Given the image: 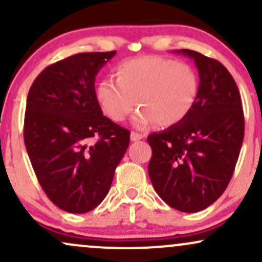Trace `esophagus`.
I'll list each match as a JSON object with an SVG mask.
<instances>
[{
  "label": "esophagus",
  "instance_id": "34e87169",
  "mask_svg": "<svg viewBox=\"0 0 262 262\" xmlns=\"http://www.w3.org/2000/svg\"><path fill=\"white\" fill-rule=\"evenodd\" d=\"M143 138H144V135H141L139 133H135V132H132V133H130V140L132 141H138V140L143 139Z\"/></svg>",
  "mask_w": 262,
  "mask_h": 262
}]
</instances>
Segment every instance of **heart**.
I'll return each instance as SVG.
<instances>
[{
  "mask_svg": "<svg viewBox=\"0 0 262 262\" xmlns=\"http://www.w3.org/2000/svg\"><path fill=\"white\" fill-rule=\"evenodd\" d=\"M116 77L98 83V103L114 122L125 121L138 104L141 110L133 119L138 129L180 124L193 110L200 90L191 65L162 56L127 60L117 66Z\"/></svg>",
  "mask_w": 262,
  "mask_h": 262,
  "instance_id": "obj_1",
  "label": "heart"
}]
</instances>
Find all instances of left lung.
Returning a JSON list of instances; mask_svg holds the SVG:
<instances>
[{"label": "left lung", "instance_id": "1", "mask_svg": "<svg viewBox=\"0 0 262 262\" xmlns=\"http://www.w3.org/2000/svg\"><path fill=\"white\" fill-rule=\"evenodd\" d=\"M173 53L193 60L200 90L185 121L148 137L152 150L148 172L165 203L194 213L214 203L233 176L244 139V112L225 66L193 50Z\"/></svg>", "mask_w": 262, "mask_h": 262}]
</instances>
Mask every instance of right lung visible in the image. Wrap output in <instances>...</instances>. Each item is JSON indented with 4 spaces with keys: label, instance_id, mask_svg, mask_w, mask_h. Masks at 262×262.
I'll return each instance as SVG.
<instances>
[{
    "label": "right lung",
    "instance_id": "add662e5",
    "mask_svg": "<svg viewBox=\"0 0 262 262\" xmlns=\"http://www.w3.org/2000/svg\"><path fill=\"white\" fill-rule=\"evenodd\" d=\"M114 55L69 56L45 68L29 90L27 152L45 194L65 212L96 208L128 149L129 130L103 116L95 91L98 71Z\"/></svg>",
    "mask_w": 262,
    "mask_h": 262
}]
</instances>
